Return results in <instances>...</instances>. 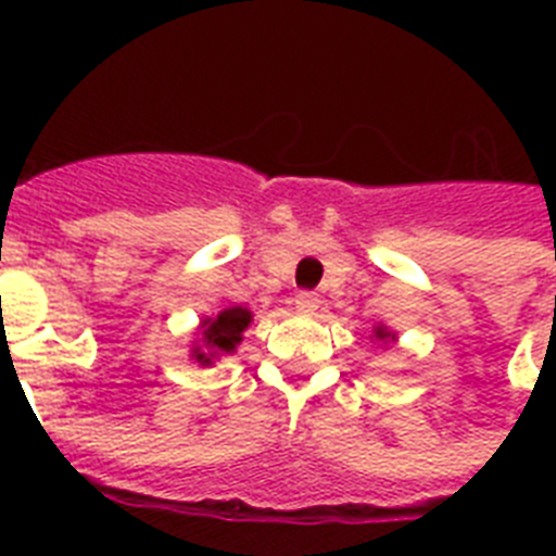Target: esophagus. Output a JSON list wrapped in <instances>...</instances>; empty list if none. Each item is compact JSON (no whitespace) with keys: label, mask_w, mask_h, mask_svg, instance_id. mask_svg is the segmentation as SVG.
I'll return each instance as SVG.
<instances>
[{"label":"esophagus","mask_w":556,"mask_h":556,"mask_svg":"<svg viewBox=\"0 0 556 556\" xmlns=\"http://www.w3.org/2000/svg\"><path fill=\"white\" fill-rule=\"evenodd\" d=\"M294 305L303 314H314L320 308V296L314 294V291H300V294L294 296Z\"/></svg>","instance_id":"obj_1"}]
</instances>
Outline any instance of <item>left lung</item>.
I'll use <instances>...</instances> for the list:
<instances>
[{
	"label": "left lung",
	"mask_w": 556,
	"mask_h": 556,
	"mask_svg": "<svg viewBox=\"0 0 556 556\" xmlns=\"http://www.w3.org/2000/svg\"><path fill=\"white\" fill-rule=\"evenodd\" d=\"M375 338H380V340L392 338V340H395V334H392V331H387V329H383V326H378V329H375Z\"/></svg>",
	"instance_id": "obj_1"
}]
</instances>
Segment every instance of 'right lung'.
Wrapping results in <instances>:
<instances>
[{"label":"right lung","instance_id":"obj_1","mask_svg":"<svg viewBox=\"0 0 556 556\" xmlns=\"http://www.w3.org/2000/svg\"><path fill=\"white\" fill-rule=\"evenodd\" d=\"M253 314L242 305L222 308L216 317L201 320V343L192 346V361L201 366H213L216 357L233 355L236 346L242 343V331L251 326Z\"/></svg>","mask_w":556,"mask_h":556}]
</instances>
